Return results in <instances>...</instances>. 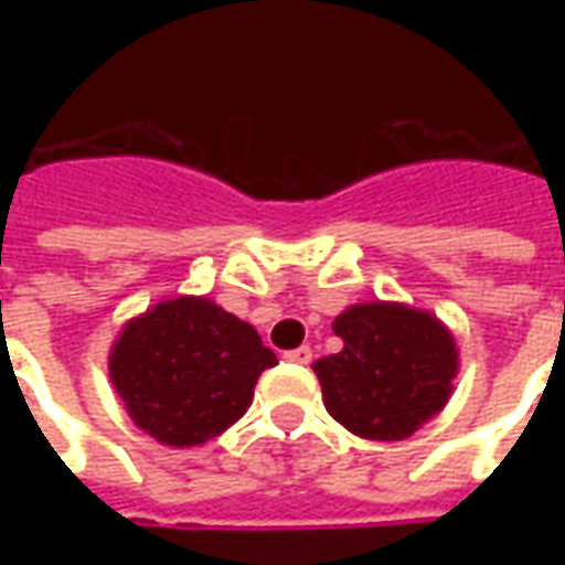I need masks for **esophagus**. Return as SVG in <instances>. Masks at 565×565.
<instances>
[{"mask_svg":"<svg viewBox=\"0 0 565 565\" xmlns=\"http://www.w3.org/2000/svg\"><path fill=\"white\" fill-rule=\"evenodd\" d=\"M284 360H287V363L308 366V363H311V348H308V344H302V348H296V351H287V354H284Z\"/></svg>","mask_w":565,"mask_h":565,"instance_id":"obj_1","label":"esophagus"}]
</instances>
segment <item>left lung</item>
Masks as SVG:
<instances>
[{"label":"left lung","mask_w":565,"mask_h":565,"mask_svg":"<svg viewBox=\"0 0 565 565\" xmlns=\"http://www.w3.org/2000/svg\"><path fill=\"white\" fill-rule=\"evenodd\" d=\"M342 351L320 356L323 405L344 429L372 441H399L448 405L460 372L454 332L424 308L356 302L332 320Z\"/></svg>","instance_id":"8db88e82"}]
</instances>
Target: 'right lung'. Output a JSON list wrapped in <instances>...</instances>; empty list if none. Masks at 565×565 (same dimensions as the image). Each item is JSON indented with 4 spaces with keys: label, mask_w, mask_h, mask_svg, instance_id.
Masks as SVG:
<instances>
[{
    "label": "right lung",
    "mask_w": 565,
    "mask_h": 565,
    "mask_svg": "<svg viewBox=\"0 0 565 565\" xmlns=\"http://www.w3.org/2000/svg\"><path fill=\"white\" fill-rule=\"evenodd\" d=\"M275 363L250 323L209 296H174L120 327L108 375L139 429L169 448H196L245 415Z\"/></svg>",
    "instance_id": "obj_1"
}]
</instances>
